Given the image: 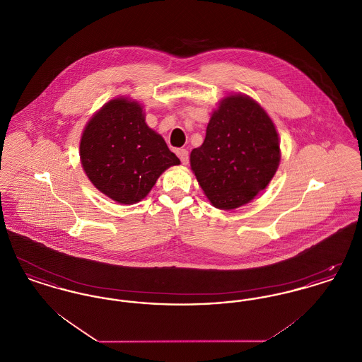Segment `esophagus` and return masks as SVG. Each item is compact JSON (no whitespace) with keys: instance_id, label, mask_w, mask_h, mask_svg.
<instances>
[{"instance_id":"esophagus-1","label":"esophagus","mask_w":362,"mask_h":362,"mask_svg":"<svg viewBox=\"0 0 362 362\" xmlns=\"http://www.w3.org/2000/svg\"><path fill=\"white\" fill-rule=\"evenodd\" d=\"M177 156H179L182 164H185V165L189 164V152L186 149H179L177 151Z\"/></svg>"}]
</instances>
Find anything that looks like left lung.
<instances>
[{
	"label": "left lung",
	"mask_w": 362,
	"mask_h": 362,
	"mask_svg": "<svg viewBox=\"0 0 362 362\" xmlns=\"http://www.w3.org/2000/svg\"><path fill=\"white\" fill-rule=\"evenodd\" d=\"M191 170L210 202L230 210L266 189L279 164L276 126L255 100L224 99L207 124L204 144L192 149Z\"/></svg>",
	"instance_id": "8db88e82"
}]
</instances>
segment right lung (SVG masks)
<instances>
[{
	"mask_svg": "<svg viewBox=\"0 0 362 362\" xmlns=\"http://www.w3.org/2000/svg\"><path fill=\"white\" fill-rule=\"evenodd\" d=\"M80 157L93 186L122 205L145 198L161 173L180 164L141 105L126 99L108 102L86 124Z\"/></svg>",
	"mask_w": 362,
	"mask_h": 362,
	"instance_id": "right-lung-1",
	"label": "right lung"
}]
</instances>
